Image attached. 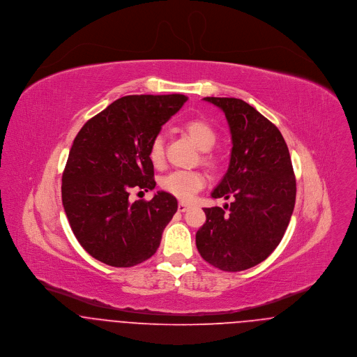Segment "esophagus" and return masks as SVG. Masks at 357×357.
Returning <instances> with one entry per match:
<instances>
[{"label":"esophagus","mask_w":357,"mask_h":357,"mask_svg":"<svg viewBox=\"0 0 357 357\" xmlns=\"http://www.w3.org/2000/svg\"><path fill=\"white\" fill-rule=\"evenodd\" d=\"M178 211H181V213H184V211H187L188 208H190V204H184V202H180L178 204Z\"/></svg>","instance_id":"1"}]
</instances>
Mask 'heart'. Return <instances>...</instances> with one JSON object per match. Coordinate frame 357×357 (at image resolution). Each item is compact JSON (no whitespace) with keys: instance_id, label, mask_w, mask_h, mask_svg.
<instances>
[{"instance_id":"1","label":"heart","mask_w":357,"mask_h":357,"mask_svg":"<svg viewBox=\"0 0 357 357\" xmlns=\"http://www.w3.org/2000/svg\"><path fill=\"white\" fill-rule=\"evenodd\" d=\"M181 130L197 144L201 151L211 150L217 142L215 130L201 119L187 121L181 126ZM149 159L155 167H160L163 165L165 149L162 136H155L151 140L149 147ZM202 160L208 167H215L217 165L215 158L210 153H204ZM204 174L198 170H174L159 180V185L165 192L181 201H191L194 195L204 188Z\"/></svg>"}]
</instances>
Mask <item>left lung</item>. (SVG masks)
<instances>
[{
	"label": "left lung",
	"mask_w": 357,
	"mask_h": 357,
	"mask_svg": "<svg viewBox=\"0 0 357 357\" xmlns=\"http://www.w3.org/2000/svg\"><path fill=\"white\" fill-rule=\"evenodd\" d=\"M221 108L229 125L232 150L228 170L211 198L232 199L223 208L206 207L197 232L199 255L210 265L245 271L280 243L296 204V177L279 129L255 107L235 98H204Z\"/></svg>",
	"instance_id": "left-lung-1"
}]
</instances>
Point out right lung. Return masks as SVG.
I'll return each instance as SVG.
<instances>
[{
  "label": "right lung",
  "mask_w": 357,
  "mask_h": 357,
  "mask_svg": "<svg viewBox=\"0 0 357 357\" xmlns=\"http://www.w3.org/2000/svg\"><path fill=\"white\" fill-rule=\"evenodd\" d=\"M184 95H133L111 102L74 139L61 177V201L79 245L107 265L128 268L155 255L177 199L158 191L130 202L132 191H151L149 147Z\"/></svg>",
  "instance_id": "obj_1"
}]
</instances>
